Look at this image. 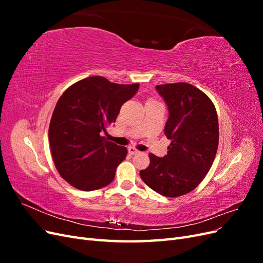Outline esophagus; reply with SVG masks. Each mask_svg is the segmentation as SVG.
I'll list each match as a JSON object with an SVG mask.
<instances>
[{
  "label": "esophagus",
  "mask_w": 263,
  "mask_h": 263,
  "mask_svg": "<svg viewBox=\"0 0 263 263\" xmlns=\"http://www.w3.org/2000/svg\"><path fill=\"white\" fill-rule=\"evenodd\" d=\"M128 153H129L130 155H137V154L140 153V151L137 150L135 147H129V148H128Z\"/></svg>",
  "instance_id": "obj_1"
}]
</instances>
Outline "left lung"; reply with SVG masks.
Returning <instances> with one entry per match:
<instances>
[{
    "mask_svg": "<svg viewBox=\"0 0 263 263\" xmlns=\"http://www.w3.org/2000/svg\"><path fill=\"white\" fill-rule=\"evenodd\" d=\"M169 110L164 135L168 154H149L150 164L140 171L146 184L166 197L193 191L210 171L218 148V118L210 98L189 83L156 85Z\"/></svg>",
    "mask_w": 263,
    "mask_h": 263,
    "instance_id": "1",
    "label": "left lung"
}]
</instances>
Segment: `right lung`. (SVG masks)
Listing matches in <instances>:
<instances>
[{
	"label": "right lung",
	"mask_w": 263,
	"mask_h": 263,
	"mask_svg": "<svg viewBox=\"0 0 263 263\" xmlns=\"http://www.w3.org/2000/svg\"><path fill=\"white\" fill-rule=\"evenodd\" d=\"M138 89L139 83L117 84L97 76L63 92L48 132L53 162L63 180L82 191L101 189L114 180L127 149L106 141L101 133L115 123L122 105Z\"/></svg>",
	"instance_id": "obj_1"
}]
</instances>
